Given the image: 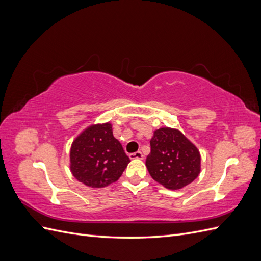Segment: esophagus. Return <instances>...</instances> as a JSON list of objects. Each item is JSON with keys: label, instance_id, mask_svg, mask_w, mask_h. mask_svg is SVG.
I'll return each instance as SVG.
<instances>
[{"label": "esophagus", "instance_id": "34e87169", "mask_svg": "<svg viewBox=\"0 0 261 261\" xmlns=\"http://www.w3.org/2000/svg\"><path fill=\"white\" fill-rule=\"evenodd\" d=\"M129 158H130V159H140V160H143L144 159V154L141 153L140 151H137V152L130 153Z\"/></svg>", "mask_w": 261, "mask_h": 261}]
</instances>
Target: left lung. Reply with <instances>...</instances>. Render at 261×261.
Masks as SVG:
<instances>
[{"label":"left lung","mask_w":261,"mask_h":261,"mask_svg":"<svg viewBox=\"0 0 261 261\" xmlns=\"http://www.w3.org/2000/svg\"><path fill=\"white\" fill-rule=\"evenodd\" d=\"M147 156L149 174L165 188L175 191L191 184L200 173V153L178 129L154 130Z\"/></svg>","instance_id":"1"}]
</instances>
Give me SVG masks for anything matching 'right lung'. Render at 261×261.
Wrapping results in <instances>:
<instances>
[{
	"label": "right lung",
	"mask_w": 261,
	"mask_h": 261,
	"mask_svg": "<svg viewBox=\"0 0 261 261\" xmlns=\"http://www.w3.org/2000/svg\"><path fill=\"white\" fill-rule=\"evenodd\" d=\"M69 156L74 177L91 188L114 183L130 162L110 123L87 127L73 141Z\"/></svg>",
	"instance_id": "obj_1"
}]
</instances>
